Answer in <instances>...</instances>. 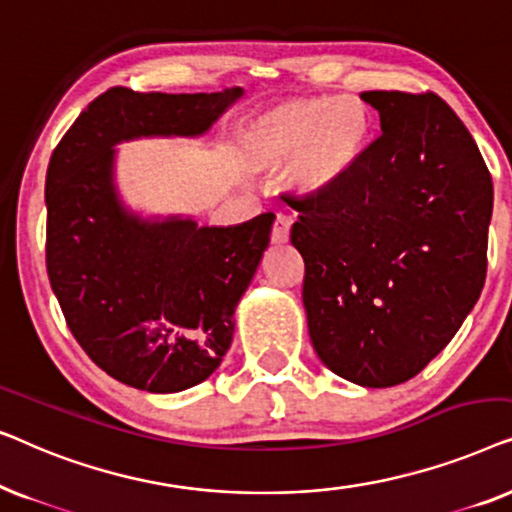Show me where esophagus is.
<instances>
[{
	"instance_id": "1",
	"label": "esophagus",
	"mask_w": 512,
	"mask_h": 512,
	"mask_svg": "<svg viewBox=\"0 0 512 512\" xmlns=\"http://www.w3.org/2000/svg\"><path fill=\"white\" fill-rule=\"evenodd\" d=\"M291 233V216L289 214H277L275 226H272V242L275 244H284L289 240Z\"/></svg>"
}]
</instances>
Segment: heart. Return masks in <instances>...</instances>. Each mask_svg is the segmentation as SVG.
<instances>
[{
  "label": "heart",
  "instance_id": "b5f03b06",
  "mask_svg": "<svg viewBox=\"0 0 512 512\" xmlns=\"http://www.w3.org/2000/svg\"><path fill=\"white\" fill-rule=\"evenodd\" d=\"M373 137V111L356 95L293 97L242 130V160L254 172L284 170L296 195L331 191L359 165Z\"/></svg>",
  "mask_w": 512,
  "mask_h": 512
}]
</instances>
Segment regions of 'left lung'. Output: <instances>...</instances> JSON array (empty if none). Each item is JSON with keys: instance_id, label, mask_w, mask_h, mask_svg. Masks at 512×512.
<instances>
[{"instance_id": "1", "label": "left lung", "mask_w": 512, "mask_h": 512, "mask_svg": "<svg viewBox=\"0 0 512 512\" xmlns=\"http://www.w3.org/2000/svg\"><path fill=\"white\" fill-rule=\"evenodd\" d=\"M382 135L331 191L286 195L305 261L303 303L326 368L396 387L443 352L487 275L494 186L478 144L438 95L368 90Z\"/></svg>"}]
</instances>
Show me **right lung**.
<instances>
[{
	"label": "right lung",
	"mask_w": 512,
	"mask_h": 512,
	"mask_svg": "<svg viewBox=\"0 0 512 512\" xmlns=\"http://www.w3.org/2000/svg\"><path fill=\"white\" fill-rule=\"evenodd\" d=\"M242 95L111 88L81 111L48 163V279L83 352L128 387L174 394L219 368L275 214L228 228L144 219L118 193L114 146L200 137Z\"/></svg>",
	"instance_id": "obj_1"
}]
</instances>
